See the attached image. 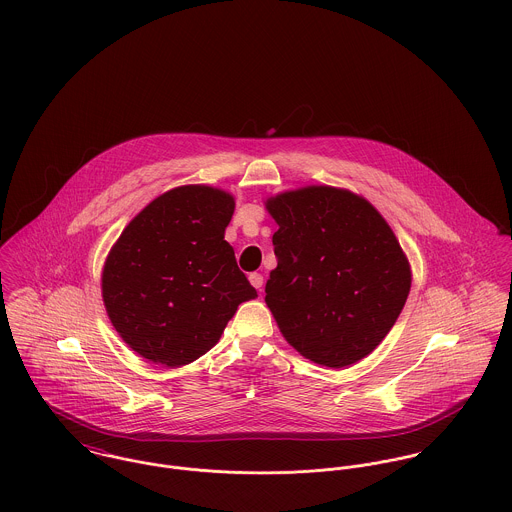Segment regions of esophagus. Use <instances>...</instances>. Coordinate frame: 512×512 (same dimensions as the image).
I'll return each mask as SVG.
<instances>
[{"label": "esophagus", "mask_w": 512, "mask_h": 512, "mask_svg": "<svg viewBox=\"0 0 512 512\" xmlns=\"http://www.w3.org/2000/svg\"><path fill=\"white\" fill-rule=\"evenodd\" d=\"M248 280H250V284H252L258 292H262V286H264V276H262V274L254 272V274H250V276H248Z\"/></svg>", "instance_id": "1"}]
</instances>
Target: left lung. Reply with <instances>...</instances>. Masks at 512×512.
Segmentation results:
<instances>
[{
  "label": "left lung",
  "mask_w": 512,
  "mask_h": 512,
  "mask_svg": "<svg viewBox=\"0 0 512 512\" xmlns=\"http://www.w3.org/2000/svg\"><path fill=\"white\" fill-rule=\"evenodd\" d=\"M278 222L266 303L286 341L317 365L365 359L396 323L412 284L392 228L363 197L303 187L266 201Z\"/></svg>",
  "instance_id": "obj_1"
}]
</instances>
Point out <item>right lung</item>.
Returning <instances> with one entry per match:
<instances>
[{"label":"right lung","instance_id":"1","mask_svg":"<svg viewBox=\"0 0 512 512\" xmlns=\"http://www.w3.org/2000/svg\"><path fill=\"white\" fill-rule=\"evenodd\" d=\"M232 195L185 185L153 199L112 246L102 297L120 337L155 365L183 366L219 343L242 301L258 297L224 230Z\"/></svg>","mask_w":512,"mask_h":512}]
</instances>
